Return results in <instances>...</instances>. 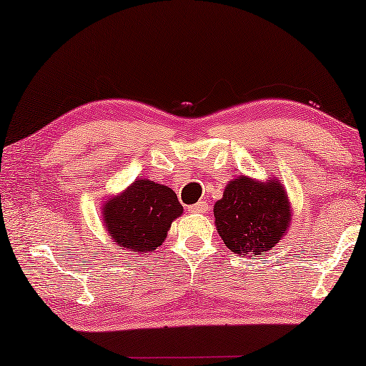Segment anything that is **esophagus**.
Listing matches in <instances>:
<instances>
[{
    "mask_svg": "<svg viewBox=\"0 0 366 366\" xmlns=\"http://www.w3.org/2000/svg\"><path fill=\"white\" fill-rule=\"evenodd\" d=\"M188 212H192V213H204V212H208V204H207V202H198V203H194V204H189L188 207Z\"/></svg>",
    "mask_w": 366,
    "mask_h": 366,
    "instance_id": "1",
    "label": "esophagus"
}]
</instances>
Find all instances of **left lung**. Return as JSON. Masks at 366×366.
<instances>
[{
	"instance_id": "left-lung-1",
	"label": "left lung",
	"mask_w": 366,
	"mask_h": 366,
	"mask_svg": "<svg viewBox=\"0 0 366 366\" xmlns=\"http://www.w3.org/2000/svg\"><path fill=\"white\" fill-rule=\"evenodd\" d=\"M214 224L233 253L257 257L272 249L287 233L292 207L283 184L238 177L214 203Z\"/></svg>"
}]
</instances>
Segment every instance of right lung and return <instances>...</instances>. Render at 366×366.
<instances>
[{"label":"right lung","instance_id":"obj_1","mask_svg":"<svg viewBox=\"0 0 366 366\" xmlns=\"http://www.w3.org/2000/svg\"><path fill=\"white\" fill-rule=\"evenodd\" d=\"M182 213L177 193L149 179H137L103 204L108 237L133 253H148L163 244L172 222Z\"/></svg>","mask_w":366,"mask_h":366}]
</instances>
